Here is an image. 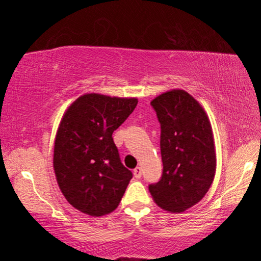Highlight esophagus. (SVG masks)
Listing matches in <instances>:
<instances>
[{
	"instance_id": "34e87169",
	"label": "esophagus",
	"mask_w": 261,
	"mask_h": 261,
	"mask_svg": "<svg viewBox=\"0 0 261 261\" xmlns=\"http://www.w3.org/2000/svg\"><path fill=\"white\" fill-rule=\"evenodd\" d=\"M134 175L136 178H140L141 177V168L140 167H137L136 169L134 170Z\"/></svg>"
}]
</instances>
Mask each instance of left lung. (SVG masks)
I'll return each mask as SVG.
<instances>
[{
	"mask_svg": "<svg viewBox=\"0 0 261 261\" xmlns=\"http://www.w3.org/2000/svg\"><path fill=\"white\" fill-rule=\"evenodd\" d=\"M151 105L161 124L163 173L149 192L162 210L182 213L205 197L214 180L213 130L202 106L180 88L158 95Z\"/></svg>",
	"mask_w": 261,
	"mask_h": 261,
	"instance_id": "obj_1",
	"label": "left lung"
}]
</instances>
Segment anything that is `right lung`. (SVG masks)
<instances>
[{"label":"right lung","instance_id":"right-lung-1","mask_svg":"<svg viewBox=\"0 0 261 261\" xmlns=\"http://www.w3.org/2000/svg\"><path fill=\"white\" fill-rule=\"evenodd\" d=\"M138 99L86 93L69 106L57 127L53 167L65 199L87 215L117 208L132 173L122 165L113 132Z\"/></svg>","mask_w":261,"mask_h":261}]
</instances>
